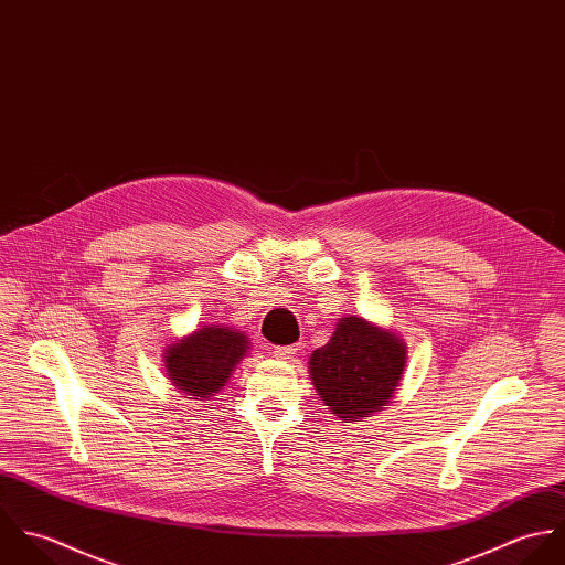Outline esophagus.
Returning a JSON list of instances; mask_svg holds the SVG:
<instances>
[{
    "instance_id": "1",
    "label": "esophagus",
    "mask_w": 565,
    "mask_h": 565,
    "mask_svg": "<svg viewBox=\"0 0 565 565\" xmlns=\"http://www.w3.org/2000/svg\"><path fill=\"white\" fill-rule=\"evenodd\" d=\"M296 350H298L296 345H278V348H274L271 354H274L276 359H280V361H287V359H291V356L296 354Z\"/></svg>"
}]
</instances>
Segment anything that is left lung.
<instances>
[{
    "label": "left lung",
    "mask_w": 565,
    "mask_h": 565,
    "mask_svg": "<svg viewBox=\"0 0 565 565\" xmlns=\"http://www.w3.org/2000/svg\"><path fill=\"white\" fill-rule=\"evenodd\" d=\"M404 363L406 345L396 332L350 316L311 354L309 372L318 396L337 417L361 422L394 398Z\"/></svg>",
    "instance_id": "8db88e82"
}]
</instances>
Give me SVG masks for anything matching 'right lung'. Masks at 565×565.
I'll list each match as a JSON object with an SVG mask.
<instances>
[{
	"mask_svg": "<svg viewBox=\"0 0 565 565\" xmlns=\"http://www.w3.org/2000/svg\"><path fill=\"white\" fill-rule=\"evenodd\" d=\"M249 339L231 326L206 323L164 350V370L175 390L193 401H211L247 354Z\"/></svg>",
	"mask_w": 565,
	"mask_h": 565,
	"instance_id": "obj_1",
	"label": "right lung"
}]
</instances>
